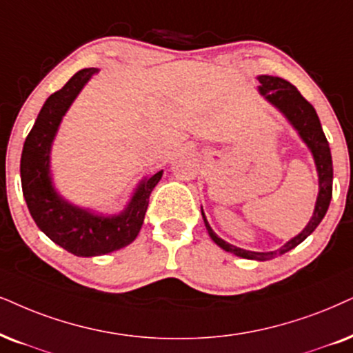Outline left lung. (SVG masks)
<instances>
[{
    "mask_svg": "<svg viewBox=\"0 0 353 353\" xmlns=\"http://www.w3.org/2000/svg\"><path fill=\"white\" fill-rule=\"evenodd\" d=\"M259 83H261V86H259L261 94L265 96V99H269L272 104L279 107V109L287 115V119L293 123V127L300 132L301 138L305 140V143L310 146L311 153L314 156V161L316 166H318L319 174V195L318 202H316L313 218L307 223L306 228L303 230L300 234L295 236V238L290 239L283 248L272 252H252L236 248L233 244H228L226 241L218 238V236L213 233V230L210 228L203 212L202 216L212 239L215 241L221 249H225L226 252L234 254V256L238 257L254 259V261H269V259H274L279 256V254H285L288 252L290 249L296 248L298 244L303 243L307 236L313 233L316 226H318L321 220L324 218L332 199V158L331 150H329V143L327 140H325L323 128H321L318 114H316L314 107L300 94V91H298L292 83H288L287 79L279 77H267V74H262V77H259Z\"/></svg>",
    "mask_w": 353,
    "mask_h": 353,
    "instance_id": "obj_1",
    "label": "left lung"
}]
</instances>
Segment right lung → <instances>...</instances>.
Here are the masks:
<instances>
[{"mask_svg":"<svg viewBox=\"0 0 353 353\" xmlns=\"http://www.w3.org/2000/svg\"><path fill=\"white\" fill-rule=\"evenodd\" d=\"M96 68L79 70L63 88L48 97L24 141L21 156V182L26 203L40 230L53 243L79 257L102 256L130 244L140 233L150 195L161 179L156 172L138 187L130 205L119 216L102 218L61 200L48 176L50 146L60 120Z\"/></svg>","mask_w":353,"mask_h":353,"instance_id":"obj_1","label":"right lung"}]
</instances>
